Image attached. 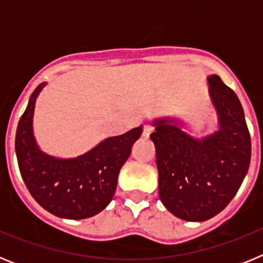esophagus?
<instances>
[{"instance_id":"obj_1","label":"esophagus","mask_w":263,"mask_h":263,"mask_svg":"<svg viewBox=\"0 0 263 263\" xmlns=\"http://www.w3.org/2000/svg\"><path fill=\"white\" fill-rule=\"evenodd\" d=\"M153 132H154V126H153V125H150V124H147V125H145V126H143L142 136L143 137H148L150 134L153 133Z\"/></svg>"}]
</instances>
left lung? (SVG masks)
Masks as SVG:
<instances>
[{
	"label": "left lung",
	"instance_id": "left-lung-1",
	"mask_svg": "<svg viewBox=\"0 0 263 263\" xmlns=\"http://www.w3.org/2000/svg\"><path fill=\"white\" fill-rule=\"evenodd\" d=\"M210 95L220 129L195 139L168 120H157L155 145L159 197L185 221H205L221 212L241 187L250 164L252 141L240 100L220 76L211 75Z\"/></svg>",
	"mask_w": 263,
	"mask_h": 263
}]
</instances>
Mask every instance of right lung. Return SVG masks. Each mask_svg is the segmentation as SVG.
<instances>
[{
  "instance_id": "add662e5",
  "label": "right lung",
  "mask_w": 263,
  "mask_h": 263,
  "mask_svg": "<svg viewBox=\"0 0 263 263\" xmlns=\"http://www.w3.org/2000/svg\"><path fill=\"white\" fill-rule=\"evenodd\" d=\"M43 87L45 83L32 92L18 122L15 154L21 175L36 203L52 215L72 220L92 217L113 199L121 167L142 133V126L110 137L73 159L46 155L32 136L35 100Z\"/></svg>"
}]
</instances>
